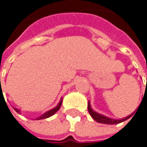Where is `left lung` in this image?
<instances>
[{
  "mask_svg": "<svg viewBox=\"0 0 147 147\" xmlns=\"http://www.w3.org/2000/svg\"><path fill=\"white\" fill-rule=\"evenodd\" d=\"M88 111L90 113V116L94 118V120H95L96 122L98 123H105V124H118V123H120L123 121H126L127 119H128L129 118H131V116L133 115V113L130 114L129 116L126 117L124 118H122V119H113V118H108V117H105L102 114H99L98 113H96L95 111H94L91 107H90V102L88 103Z\"/></svg>",
  "mask_w": 147,
  "mask_h": 147,
  "instance_id": "left-lung-1",
  "label": "left lung"
}]
</instances>
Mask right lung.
Segmentation results:
<instances>
[{"label":"right lung","instance_id":"1","mask_svg":"<svg viewBox=\"0 0 147 147\" xmlns=\"http://www.w3.org/2000/svg\"><path fill=\"white\" fill-rule=\"evenodd\" d=\"M61 103H62V99H61V101L59 102V104L57 105L56 106L55 108H53V109H52L51 110H49V111L46 112V113H44L42 115H41L40 117H38V118H36V120H39V119H44V118H49V117H51V116H53V114H54L56 112H57L58 110H59V109L61 108ZM14 109L16 110L17 113H20V111L19 110V109H16V108H14Z\"/></svg>","mask_w":147,"mask_h":147}]
</instances>
